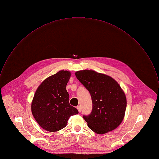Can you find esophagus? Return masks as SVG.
Returning a JSON list of instances; mask_svg holds the SVG:
<instances>
[{
	"label": "esophagus",
	"mask_w": 159,
	"mask_h": 159,
	"mask_svg": "<svg viewBox=\"0 0 159 159\" xmlns=\"http://www.w3.org/2000/svg\"><path fill=\"white\" fill-rule=\"evenodd\" d=\"M76 108L78 109V111H79V112H80V111H81V107H80V106H78V107H76Z\"/></svg>",
	"instance_id": "esophagus-1"
}]
</instances>
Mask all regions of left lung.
Returning <instances> with one entry per match:
<instances>
[{
  "label": "left lung",
  "instance_id": "obj_1",
  "mask_svg": "<svg viewBox=\"0 0 159 159\" xmlns=\"http://www.w3.org/2000/svg\"><path fill=\"white\" fill-rule=\"evenodd\" d=\"M75 75L91 96L92 111L83 116L89 128L99 134L116 129L122 122L126 108L125 94L118 82L91 70L78 71Z\"/></svg>",
  "mask_w": 159,
  "mask_h": 159
}]
</instances>
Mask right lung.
Segmentation results:
<instances>
[{"mask_svg": "<svg viewBox=\"0 0 159 159\" xmlns=\"http://www.w3.org/2000/svg\"><path fill=\"white\" fill-rule=\"evenodd\" d=\"M71 72L60 70L47 78L38 86L31 103L32 114L44 129L58 131L65 128L69 118L78 113L69 103L66 89Z\"/></svg>", "mask_w": 159, "mask_h": 159, "instance_id": "right-lung-1", "label": "right lung"}]
</instances>
